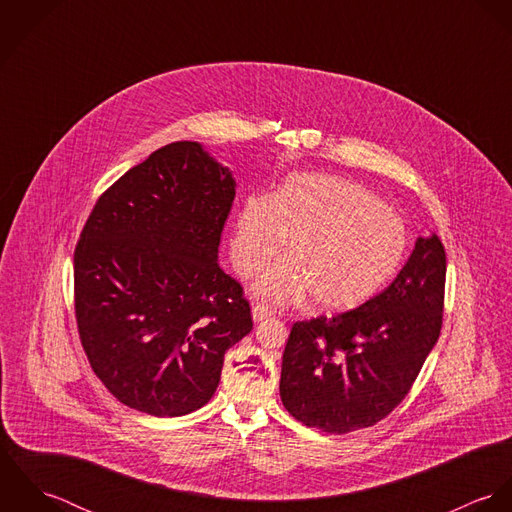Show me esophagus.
<instances>
[{"label":"esophagus","instance_id":"obj_1","mask_svg":"<svg viewBox=\"0 0 512 512\" xmlns=\"http://www.w3.org/2000/svg\"><path fill=\"white\" fill-rule=\"evenodd\" d=\"M274 313H272V309H268V307H264V305H260V303H256L254 307H252V319L258 323V321H264V319H268V317H272Z\"/></svg>","mask_w":512,"mask_h":512}]
</instances>
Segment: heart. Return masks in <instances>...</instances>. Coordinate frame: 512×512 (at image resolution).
<instances>
[{"label":"heart","mask_w":512,"mask_h":512,"mask_svg":"<svg viewBox=\"0 0 512 512\" xmlns=\"http://www.w3.org/2000/svg\"><path fill=\"white\" fill-rule=\"evenodd\" d=\"M288 240V258L254 286L270 303L309 295L321 311L366 303L402 268L408 226L372 191L337 175L297 173L278 191L250 195L234 220L230 258L244 280L256 276Z\"/></svg>","instance_id":"obj_1"}]
</instances>
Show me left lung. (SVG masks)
<instances>
[{"instance_id":"8db88e82","label":"left lung","mask_w":512,"mask_h":512,"mask_svg":"<svg viewBox=\"0 0 512 512\" xmlns=\"http://www.w3.org/2000/svg\"><path fill=\"white\" fill-rule=\"evenodd\" d=\"M445 250L418 238L396 280L361 307L293 323L280 396L295 420L349 434L386 418L438 343Z\"/></svg>"}]
</instances>
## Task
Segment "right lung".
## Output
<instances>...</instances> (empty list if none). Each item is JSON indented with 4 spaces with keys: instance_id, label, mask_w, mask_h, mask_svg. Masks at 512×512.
<instances>
[{
    "instance_id": "obj_1",
    "label": "right lung",
    "mask_w": 512,
    "mask_h": 512,
    "mask_svg": "<svg viewBox=\"0 0 512 512\" xmlns=\"http://www.w3.org/2000/svg\"><path fill=\"white\" fill-rule=\"evenodd\" d=\"M234 177L197 142H175L96 201L74 250V313L96 376L157 418L205 406L224 353L252 331L220 234Z\"/></svg>"
}]
</instances>
